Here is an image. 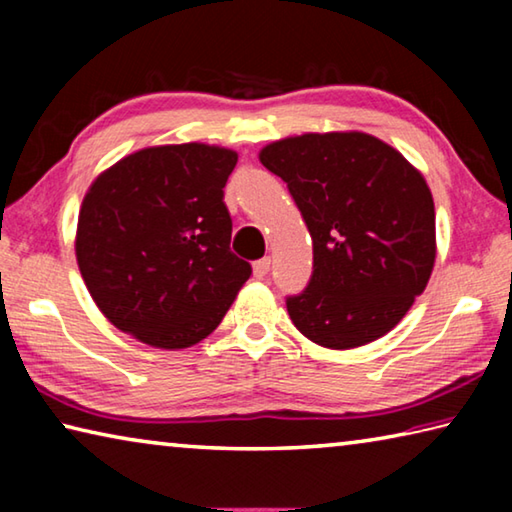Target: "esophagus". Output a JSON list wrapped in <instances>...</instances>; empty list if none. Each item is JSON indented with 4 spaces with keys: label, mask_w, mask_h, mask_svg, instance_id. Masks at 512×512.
<instances>
[{
    "label": "esophagus",
    "mask_w": 512,
    "mask_h": 512,
    "mask_svg": "<svg viewBox=\"0 0 512 512\" xmlns=\"http://www.w3.org/2000/svg\"><path fill=\"white\" fill-rule=\"evenodd\" d=\"M253 271H255V277H259V280H262V277H266L268 271H271V257L257 259V262L253 264Z\"/></svg>",
    "instance_id": "1"
}]
</instances>
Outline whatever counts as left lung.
Returning <instances> with one entry per match:
<instances>
[{"label": "left lung", "mask_w": 512, "mask_h": 512, "mask_svg": "<svg viewBox=\"0 0 512 512\" xmlns=\"http://www.w3.org/2000/svg\"><path fill=\"white\" fill-rule=\"evenodd\" d=\"M314 246L307 287L287 296L302 334L323 348H359L400 323L427 287L436 212L422 173L366 133H309L268 144Z\"/></svg>", "instance_id": "obj_1"}]
</instances>
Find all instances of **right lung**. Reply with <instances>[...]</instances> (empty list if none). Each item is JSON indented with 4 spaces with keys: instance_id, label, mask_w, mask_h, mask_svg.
<instances>
[{
    "instance_id": "obj_1",
    "label": "right lung",
    "mask_w": 512,
    "mask_h": 512,
    "mask_svg": "<svg viewBox=\"0 0 512 512\" xmlns=\"http://www.w3.org/2000/svg\"><path fill=\"white\" fill-rule=\"evenodd\" d=\"M237 153L153 146L119 160L83 198L76 259L112 325L146 345L189 348L221 323L253 273L230 250L223 187Z\"/></svg>"
}]
</instances>
